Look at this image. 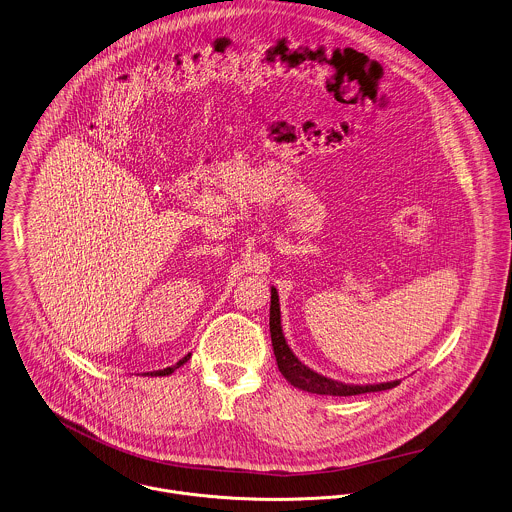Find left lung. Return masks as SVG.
Segmentation results:
<instances>
[{"mask_svg":"<svg viewBox=\"0 0 512 512\" xmlns=\"http://www.w3.org/2000/svg\"><path fill=\"white\" fill-rule=\"evenodd\" d=\"M269 328H271V340H273V352L277 358V366L281 374L291 382L295 388L305 390L310 394H320V396H358V394H368V392H382V390H392L400 384V380L394 382H382V384H344L332 378H326L314 370L305 366L289 348L283 326H281V308H279V295L277 289L271 287V310H269Z\"/></svg>","mask_w":512,"mask_h":512,"instance_id":"obj_1","label":"left lung"}]
</instances>
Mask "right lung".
Instances as JSON below:
<instances>
[{
	"instance_id": "right-lung-1",
	"label": "right lung",
	"mask_w": 512,
	"mask_h": 512,
	"mask_svg": "<svg viewBox=\"0 0 512 512\" xmlns=\"http://www.w3.org/2000/svg\"><path fill=\"white\" fill-rule=\"evenodd\" d=\"M190 356H192V354H188V356H184V358H182V360H180V362H178V364H176V366H170V368H164V370H158V372H150V374H148V376H170V374H172V372H174V370H176V368H180V366H182V364H186V362H188V358H190Z\"/></svg>"
}]
</instances>
